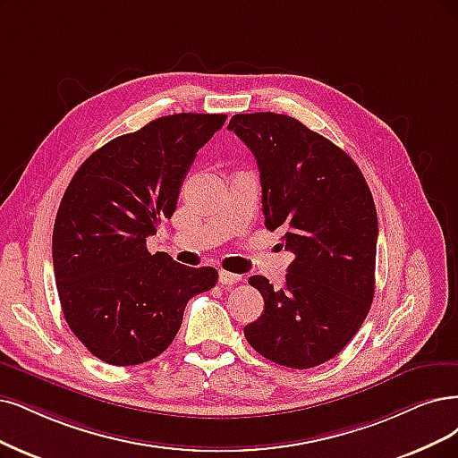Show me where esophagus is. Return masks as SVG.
Returning <instances> with one entry per match:
<instances>
[{
	"mask_svg": "<svg viewBox=\"0 0 458 458\" xmlns=\"http://www.w3.org/2000/svg\"><path fill=\"white\" fill-rule=\"evenodd\" d=\"M240 281H242V276H238V274L226 272V269H220V272H218V283H220V284L232 286V284H238Z\"/></svg>",
	"mask_w": 458,
	"mask_h": 458,
	"instance_id": "1",
	"label": "esophagus"
}]
</instances>
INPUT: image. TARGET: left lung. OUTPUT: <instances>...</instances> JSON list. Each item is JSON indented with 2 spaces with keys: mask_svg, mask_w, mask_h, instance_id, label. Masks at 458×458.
I'll list each match as a JSON object with an SVG mask.
<instances>
[{
  "mask_svg": "<svg viewBox=\"0 0 458 458\" xmlns=\"http://www.w3.org/2000/svg\"><path fill=\"white\" fill-rule=\"evenodd\" d=\"M228 130L257 158L266 228H281L284 249L294 252L283 289L249 277L264 313L245 337L276 364L318 366L344 351L374 300V198L347 152L289 114H233Z\"/></svg>",
  "mask_w": 458,
  "mask_h": 458,
  "instance_id": "obj_1",
  "label": "left lung"
}]
</instances>
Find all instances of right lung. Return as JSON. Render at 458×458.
<instances>
[{"instance_id":"1","label":"right lung","mask_w":458,"mask_h":458,"mask_svg":"<svg viewBox=\"0 0 458 458\" xmlns=\"http://www.w3.org/2000/svg\"><path fill=\"white\" fill-rule=\"evenodd\" d=\"M226 114L177 113L121 135L82 162L53 232L56 289L67 327L113 366L152 360L174 342L184 306L211 291L215 267L150 255L147 238L174 215L182 181Z\"/></svg>"}]
</instances>
